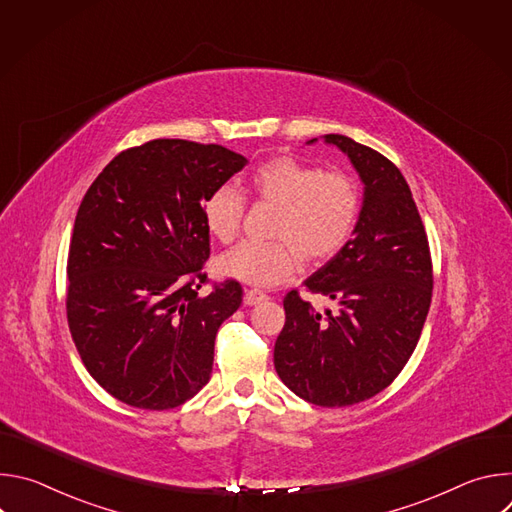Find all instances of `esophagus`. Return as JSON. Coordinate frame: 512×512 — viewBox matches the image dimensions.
Returning <instances> with one entry per match:
<instances>
[{
    "label": "esophagus",
    "mask_w": 512,
    "mask_h": 512,
    "mask_svg": "<svg viewBox=\"0 0 512 512\" xmlns=\"http://www.w3.org/2000/svg\"><path fill=\"white\" fill-rule=\"evenodd\" d=\"M263 300H267V296L263 294V291H259V289H245L243 302H245L247 306H257V304H261Z\"/></svg>",
    "instance_id": "34e87169"
}]
</instances>
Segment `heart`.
Wrapping results in <instances>:
<instances>
[{
    "mask_svg": "<svg viewBox=\"0 0 512 512\" xmlns=\"http://www.w3.org/2000/svg\"><path fill=\"white\" fill-rule=\"evenodd\" d=\"M251 192L277 206L271 235L277 241H241L216 261L218 271L247 285L269 287L294 277L308 261L334 257L352 237L360 216V190L342 172H322L302 160L279 156L249 178ZM245 198L229 184L202 202L206 231L229 243L241 227Z\"/></svg>",
    "mask_w": 512,
    "mask_h": 512,
    "instance_id": "b5f03b06",
    "label": "heart"
}]
</instances>
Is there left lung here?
<instances>
[{
  "label": "left lung",
  "mask_w": 512,
  "mask_h": 512,
  "mask_svg": "<svg viewBox=\"0 0 512 512\" xmlns=\"http://www.w3.org/2000/svg\"><path fill=\"white\" fill-rule=\"evenodd\" d=\"M322 139L350 160L364 186L360 216L352 239L306 279L336 310L316 312L289 291L273 362L298 397L346 407L381 393L407 364L429 312L433 275L421 216L399 168L346 135Z\"/></svg>",
  "instance_id": "8db88e82"
}]
</instances>
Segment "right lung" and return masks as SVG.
<instances>
[{"label": "right lung", "instance_id": "add662e5", "mask_svg": "<svg viewBox=\"0 0 512 512\" xmlns=\"http://www.w3.org/2000/svg\"><path fill=\"white\" fill-rule=\"evenodd\" d=\"M247 166L223 145L154 139L87 190L68 249L66 316L91 377L139 409H172L210 379L214 338L243 289H198L210 255L202 202Z\"/></svg>", "mask_w": 512, "mask_h": 512}]
</instances>
